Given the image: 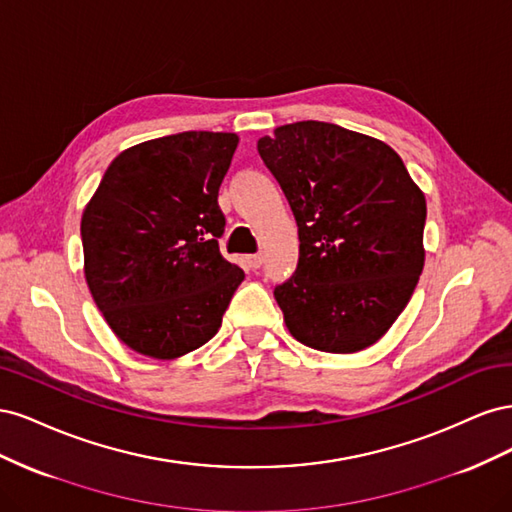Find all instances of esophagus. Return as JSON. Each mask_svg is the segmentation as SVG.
Instances as JSON below:
<instances>
[{
    "instance_id": "1",
    "label": "esophagus",
    "mask_w": 512,
    "mask_h": 512,
    "mask_svg": "<svg viewBox=\"0 0 512 512\" xmlns=\"http://www.w3.org/2000/svg\"><path fill=\"white\" fill-rule=\"evenodd\" d=\"M245 260H247V265H250L252 269H258L262 265V260H265V256H262V254H250Z\"/></svg>"
}]
</instances>
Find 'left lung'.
<instances>
[{
  "mask_svg": "<svg viewBox=\"0 0 512 512\" xmlns=\"http://www.w3.org/2000/svg\"><path fill=\"white\" fill-rule=\"evenodd\" d=\"M299 226V265L273 294L294 339L322 352L374 346L425 265V194L378 138L297 121L258 141Z\"/></svg>",
  "mask_w": 512,
  "mask_h": 512,
  "instance_id": "1",
  "label": "left lung"
}]
</instances>
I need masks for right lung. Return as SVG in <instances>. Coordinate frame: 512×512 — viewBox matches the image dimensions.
Here are the masks:
<instances>
[{"label": "right lung", "mask_w": 512, "mask_h": 512, "mask_svg": "<svg viewBox=\"0 0 512 512\" xmlns=\"http://www.w3.org/2000/svg\"><path fill=\"white\" fill-rule=\"evenodd\" d=\"M232 132H181L134 145L106 168L83 211L85 280L108 327L153 359L218 333L245 273L220 254L218 192Z\"/></svg>", "instance_id": "1"}]
</instances>
